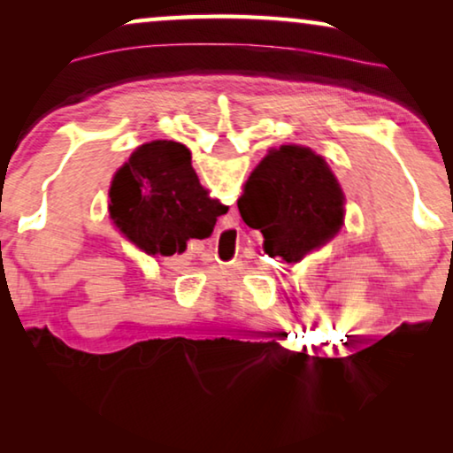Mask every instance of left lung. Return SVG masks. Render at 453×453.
Listing matches in <instances>:
<instances>
[{"label": "left lung", "mask_w": 453, "mask_h": 453, "mask_svg": "<svg viewBox=\"0 0 453 453\" xmlns=\"http://www.w3.org/2000/svg\"><path fill=\"white\" fill-rule=\"evenodd\" d=\"M241 219L264 234V250L288 264L330 241L344 225V194L319 154L305 146L270 150L247 179Z\"/></svg>", "instance_id": "obj_1"}]
</instances>
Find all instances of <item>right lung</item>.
<instances>
[{
	"label": "right lung",
	"instance_id": "1",
	"mask_svg": "<svg viewBox=\"0 0 453 453\" xmlns=\"http://www.w3.org/2000/svg\"><path fill=\"white\" fill-rule=\"evenodd\" d=\"M111 216L142 251L173 253L194 228L216 222L222 203L200 185L191 154L179 142L157 140L134 152L111 188Z\"/></svg>",
	"mask_w": 453,
	"mask_h": 453
}]
</instances>
